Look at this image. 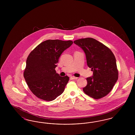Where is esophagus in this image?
Returning <instances> with one entry per match:
<instances>
[{
	"instance_id": "1",
	"label": "esophagus",
	"mask_w": 135,
	"mask_h": 135,
	"mask_svg": "<svg viewBox=\"0 0 135 135\" xmlns=\"http://www.w3.org/2000/svg\"><path fill=\"white\" fill-rule=\"evenodd\" d=\"M71 78L72 79H76L78 78V77H75V76H71Z\"/></svg>"
}]
</instances>
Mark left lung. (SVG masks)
I'll return each instance as SVG.
<instances>
[{"instance_id":"1","label":"left lung","mask_w":135,"mask_h":135,"mask_svg":"<svg viewBox=\"0 0 135 135\" xmlns=\"http://www.w3.org/2000/svg\"><path fill=\"white\" fill-rule=\"evenodd\" d=\"M74 43L81 48L88 67L93 71L86 78L88 84L83 88L84 93L95 99L108 94L118 79V70L114 54L108 47L92 38L80 39Z\"/></svg>"}]
</instances>
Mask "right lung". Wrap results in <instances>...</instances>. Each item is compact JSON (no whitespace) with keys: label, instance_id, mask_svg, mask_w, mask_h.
<instances>
[{"label":"right lung","instance_id":"right-lung-1","mask_svg":"<svg viewBox=\"0 0 135 135\" xmlns=\"http://www.w3.org/2000/svg\"><path fill=\"white\" fill-rule=\"evenodd\" d=\"M72 44L71 40H47L29 55L24 77L32 93L39 99L51 101L63 93L69 78L60 76L55 69L62 52Z\"/></svg>","mask_w":135,"mask_h":135}]
</instances>
